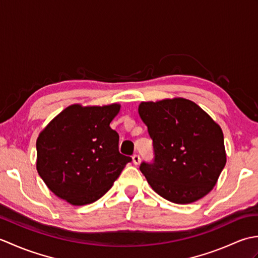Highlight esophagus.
<instances>
[{
	"mask_svg": "<svg viewBox=\"0 0 258 258\" xmlns=\"http://www.w3.org/2000/svg\"><path fill=\"white\" fill-rule=\"evenodd\" d=\"M132 158H133V163H134V165H139V164L141 163V157H140V155H138V154H134Z\"/></svg>",
	"mask_w": 258,
	"mask_h": 258,
	"instance_id": "34e87169",
	"label": "esophagus"
}]
</instances>
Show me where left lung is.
Instances as JSON below:
<instances>
[{
  "mask_svg": "<svg viewBox=\"0 0 258 258\" xmlns=\"http://www.w3.org/2000/svg\"><path fill=\"white\" fill-rule=\"evenodd\" d=\"M139 114L153 140L154 161L140 169L158 195L188 204L210 193L226 164L220 125L186 98L142 102Z\"/></svg>",
  "mask_w": 258,
  "mask_h": 258,
  "instance_id": "1",
  "label": "left lung"
}]
</instances>
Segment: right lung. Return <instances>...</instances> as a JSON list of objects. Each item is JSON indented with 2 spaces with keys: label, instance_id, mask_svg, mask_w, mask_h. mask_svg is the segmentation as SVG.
Here are the masks:
<instances>
[{
  "label": "right lung",
  "instance_id": "obj_1",
  "mask_svg": "<svg viewBox=\"0 0 258 258\" xmlns=\"http://www.w3.org/2000/svg\"><path fill=\"white\" fill-rule=\"evenodd\" d=\"M119 104L71 105L36 140L38 175L59 199L72 205L97 201L132 161L118 152L119 136L109 123Z\"/></svg>",
  "mask_w": 258,
  "mask_h": 258
}]
</instances>
